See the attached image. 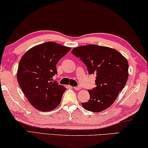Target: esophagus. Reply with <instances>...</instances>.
I'll return each instance as SVG.
<instances>
[{"instance_id":"obj_1","label":"esophagus","mask_w":148,"mask_h":148,"mask_svg":"<svg viewBox=\"0 0 148 148\" xmlns=\"http://www.w3.org/2000/svg\"><path fill=\"white\" fill-rule=\"evenodd\" d=\"M73 88L75 90H80L81 89V86H75V87H73Z\"/></svg>"}]
</instances>
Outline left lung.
<instances>
[{"mask_svg": "<svg viewBox=\"0 0 148 148\" xmlns=\"http://www.w3.org/2000/svg\"><path fill=\"white\" fill-rule=\"evenodd\" d=\"M71 53L84 63L89 73L96 75V87L88 90L90 99L82 103L83 107L95 113L108 109L127 83V60L117 50L96 45L74 48Z\"/></svg>", "mask_w": 148, "mask_h": 148, "instance_id": "left-lung-1", "label": "left lung"}]
</instances>
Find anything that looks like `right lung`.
I'll return each instance as SVG.
<instances>
[{"label": "right lung", "mask_w": 148, "mask_h": 148, "mask_svg": "<svg viewBox=\"0 0 148 148\" xmlns=\"http://www.w3.org/2000/svg\"><path fill=\"white\" fill-rule=\"evenodd\" d=\"M71 48L47 42L30 48L19 63L17 79L30 103L37 110L49 111L61 102L66 88L53 81L56 64Z\"/></svg>", "instance_id": "1"}]
</instances>
